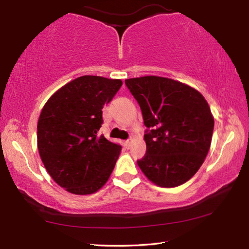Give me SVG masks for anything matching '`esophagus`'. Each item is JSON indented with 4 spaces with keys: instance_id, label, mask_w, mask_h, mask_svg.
I'll return each instance as SVG.
<instances>
[{
    "instance_id": "34e87169",
    "label": "esophagus",
    "mask_w": 249,
    "mask_h": 249,
    "mask_svg": "<svg viewBox=\"0 0 249 249\" xmlns=\"http://www.w3.org/2000/svg\"><path fill=\"white\" fill-rule=\"evenodd\" d=\"M124 146L126 149H129V148H130V146H131V142H130V140H125V141H124Z\"/></svg>"
}]
</instances>
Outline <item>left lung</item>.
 <instances>
[{
  "mask_svg": "<svg viewBox=\"0 0 249 249\" xmlns=\"http://www.w3.org/2000/svg\"><path fill=\"white\" fill-rule=\"evenodd\" d=\"M146 126L141 170L161 187L189 181L207 156L213 132L208 103L195 89L172 79L146 76L124 80Z\"/></svg>",
  "mask_w": 249,
  "mask_h": 249,
  "instance_id": "1",
  "label": "left lung"
}]
</instances>
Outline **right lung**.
I'll use <instances>...</instances> for the list:
<instances>
[{"label":"right lung","mask_w":249,"mask_h":249,"mask_svg":"<svg viewBox=\"0 0 249 249\" xmlns=\"http://www.w3.org/2000/svg\"><path fill=\"white\" fill-rule=\"evenodd\" d=\"M121 86L118 79L79 77L55 92L41 111V159L53 180L70 193H94L114 170L121 146L97 132L103 124V107Z\"/></svg>","instance_id":"add662e5"}]
</instances>
